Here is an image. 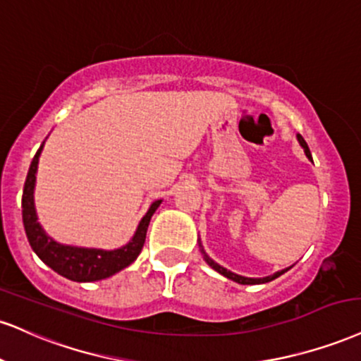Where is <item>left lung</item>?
<instances>
[{"instance_id": "left-lung-1", "label": "left lung", "mask_w": 361, "mask_h": 361, "mask_svg": "<svg viewBox=\"0 0 361 361\" xmlns=\"http://www.w3.org/2000/svg\"><path fill=\"white\" fill-rule=\"evenodd\" d=\"M296 137H298V142H299V145H301L302 149H305V154H306V158L310 159V161H312V158H311V153H310V147H307V145H306V141H305V139H302L301 134H298ZM198 245H200V252H202L203 259H205V262L208 264V266H210L212 269H214V271L219 272V274H222L224 277H227V279L233 281V282H238V284H245V286H254V284H266V282H271V281H274L276 277L282 276V274H284V272H288L289 269L293 267V266H290V267H286V269H282V271H277V272H274V274H272V276H266V277H245V276L235 274V272L228 271V269H225L224 266H220V264H216L215 260L212 259L210 255L207 254L205 249H203V245H202V240H200V238H198Z\"/></svg>"}]
</instances>
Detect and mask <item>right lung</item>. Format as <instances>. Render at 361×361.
Wrapping results in <instances>:
<instances>
[{"mask_svg":"<svg viewBox=\"0 0 361 361\" xmlns=\"http://www.w3.org/2000/svg\"><path fill=\"white\" fill-rule=\"evenodd\" d=\"M47 141V139H45ZM42 142L40 149L35 154L32 164H30L27 181H25L23 198H21V214H23V225L27 232L28 242L32 245L35 254L40 257L50 269H54L56 274L67 277L75 282H94L102 281L107 277L117 274L128 266H131L137 259L139 252L146 240L147 225L151 222V216L161 205L163 200H154L147 208L146 215L139 222L136 232L128 244L114 250L94 249V247H77L65 245L51 238L43 230L38 222L37 208H35V183H37V169L38 159H40L42 149L45 146Z\"/></svg>","mask_w":361,"mask_h":361,"instance_id":"add662e5","label":"right lung"}]
</instances>
